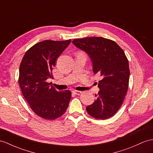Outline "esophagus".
<instances>
[{"label":"esophagus","instance_id":"1","mask_svg":"<svg viewBox=\"0 0 153 153\" xmlns=\"http://www.w3.org/2000/svg\"><path fill=\"white\" fill-rule=\"evenodd\" d=\"M73 94H75V95H80L82 94V91H76V90H73Z\"/></svg>","mask_w":153,"mask_h":153}]
</instances>
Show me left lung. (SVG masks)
<instances>
[{"label": "left lung", "instance_id": "1", "mask_svg": "<svg viewBox=\"0 0 153 153\" xmlns=\"http://www.w3.org/2000/svg\"><path fill=\"white\" fill-rule=\"evenodd\" d=\"M72 43L88 55L93 72L102 79L97 99L86 107L87 112L98 120L112 117L120 108L128 86L129 65L124 51L114 41L101 37L74 39Z\"/></svg>", "mask_w": 153, "mask_h": 153}]
</instances>
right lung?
Returning a JSON list of instances; mask_svg holds the SVG:
<instances>
[{"label": "right lung", "mask_w": 153, "mask_h": 153, "mask_svg": "<svg viewBox=\"0 0 153 153\" xmlns=\"http://www.w3.org/2000/svg\"><path fill=\"white\" fill-rule=\"evenodd\" d=\"M71 43L45 40L25 53L19 68V83L25 99L33 112L45 120H54L64 114L71 98L69 90L58 91L48 79H53L56 60Z\"/></svg>", "instance_id": "add662e5"}]
</instances>
